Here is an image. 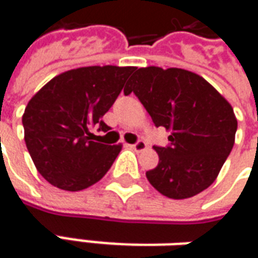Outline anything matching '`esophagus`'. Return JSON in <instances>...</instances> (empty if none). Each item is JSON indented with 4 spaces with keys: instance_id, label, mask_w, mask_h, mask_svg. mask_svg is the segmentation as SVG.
<instances>
[{
    "instance_id": "obj_1",
    "label": "esophagus",
    "mask_w": 258,
    "mask_h": 258,
    "mask_svg": "<svg viewBox=\"0 0 258 258\" xmlns=\"http://www.w3.org/2000/svg\"><path fill=\"white\" fill-rule=\"evenodd\" d=\"M131 149H134L135 152H141V151H145L146 148H148V145H146L145 141H137L135 144H133V145H128Z\"/></svg>"
}]
</instances>
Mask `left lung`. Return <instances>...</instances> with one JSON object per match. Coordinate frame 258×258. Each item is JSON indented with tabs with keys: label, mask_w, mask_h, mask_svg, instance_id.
<instances>
[{
	"label": "left lung",
	"mask_w": 258,
	"mask_h": 258,
	"mask_svg": "<svg viewBox=\"0 0 258 258\" xmlns=\"http://www.w3.org/2000/svg\"><path fill=\"white\" fill-rule=\"evenodd\" d=\"M134 92L170 145L155 146L159 164L146 171L152 186L171 199L207 189L232 151L238 120L229 102L203 77L184 69L141 68L124 88Z\"/></svg>",
	"instance_id": "obj_1"
}]
</instances>
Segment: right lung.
<instances>
[{"mask_svg": "<svg viewBox=\"0 0 258 258\" xmlns=\"http://www.w3.org/2000/svg\"><path fill=\"white\" fill-rule=\"evenodd\" d=\"M133 66H88L53 77L31 98L23 113L25 142L38 173L64 190L98 182L121 145L95 142L94 127L110 130L102 116L112 107Z\"/></svg>", "mask_w": 258, "mask_h": 258, "instance_id": "obj_1", "label": "right lung"}]
</instances>
